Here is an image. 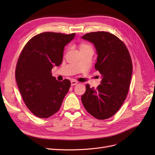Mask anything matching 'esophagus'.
Wrapping results in <instances>:
<instances>
[{
    "instance_id": "esophagus-1",
    "label": "esophagus",
    "mask_w": 155,
    "mask_h": 155,
    "mask_svg": "<svg viewBox=\"0 0 155 155\" xmlns=\"http://www.w3.org/2000/svg\"><path fill=\"white\" fill-rule=\"evenodd\" d=\"M77 84H78V81H75V80H72L71 81V86H74V85H77Z\"/></svg>"
}]
</instances>
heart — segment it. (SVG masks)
I'll list each match as a JSON object with an SVG mask.
<instances>
[{
    "label": "heart",
    "instance_id": "heart-1",
    "mask_svg": "<svg viewBox=\"0 0 155 155\" xmlns=\"http://www.w3.org/2000/svg\"><path fill=\"white\" fill-rule=\"evenodd\" d=\"M79 48H80V50H85V49L92 48L90 45H88L85 43H82L80 45V46H79Z\"/></svg>",
    "mask_w": 155,
    "mask_h": 155
}]
</instances>
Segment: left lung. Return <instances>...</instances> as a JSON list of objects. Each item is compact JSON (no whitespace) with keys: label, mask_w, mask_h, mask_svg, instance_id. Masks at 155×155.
<instances>
[{"label":"left lung","mask_w":155,"mask_h":155,"mask_svg":"<svg viewBox=\"0 0 155 155\" xmlns=\"http://www.w3.org/2000/svg\"><path fill=\"white\" fill-rule=\"evenodd\" d=\"M81 38L94 46L97 55L95 68L101 74L96 89L86 85L83 105L94 118H109L120 109L129 91L133 73L129 52L122 41L109 32H91Z\"/></svg>","instance_id":"1"}]
</instances>
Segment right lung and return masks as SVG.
<instances>
[{"mask_svg":"<svg viewBox=\"0 0 155 155\" xmlns=\"http://www.w3.org/2000/svg\"><path fill=\"white\" fill-rule=\"evenodd\" d=\"M76 34L44 32L28 42L15 69L17 86L33 114L47 118L57 112L70 87V81H59L51 76L54 67L61 64L64 46Z\"/></svg>","mask_w":155,"mask_h":155,"instance_id":"right-lung-1","label":"right lung"}]
</instances>
